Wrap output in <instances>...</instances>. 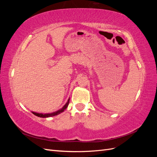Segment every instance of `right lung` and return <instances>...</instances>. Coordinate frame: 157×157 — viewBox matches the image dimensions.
<instances>
[{
  "instance_id": "obj_1",
  "label": "right lung",
  "mask_w": 157,
  "mask_h": 157,
  "mask_svg": "<svg viewBox=\"0 0 157 157\" xmlns=\"http://www.w3.org/2000/svg\"><path fill=\"white\" fill-rule=\"evenodd\" d=\"M69 98L67 100V102L65 104V105L62 108L60 109L59 110H58V111H57L54 112V113H45V114H44V113H36V112H33V111H32V113L34 114L35 115L39 117H42V118H48V117H54V116H56V115H59V114L63 112L65 110V109H67V107L69 105Z\"/></svg>"
}]
</instances>
